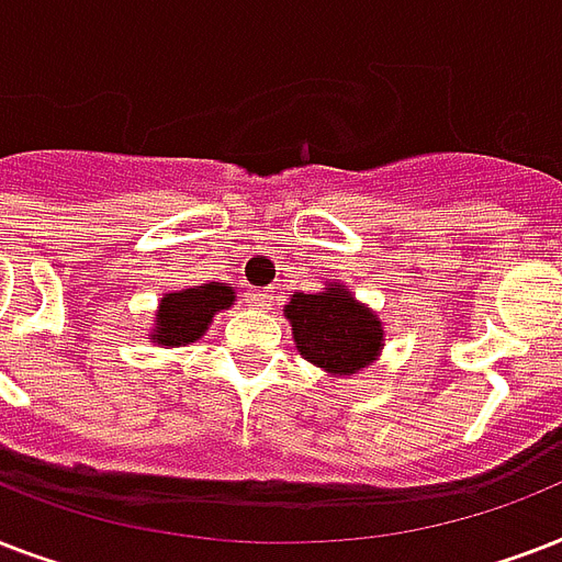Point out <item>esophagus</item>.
I'll list each match as a JSON object with an SVG mask.
<instances>
[{
    "mask_svg": "<svg viewBox=\"0 0 562 562\" xmlns=\"http://www.w3.org/2000/svg\"><path fill=\"white\" fill-rule=\"evenodd\" d=\"M247 297H250V303H254V306H259V308L273 306V291L271 289H254L250 294H247Z\"/></svg>",
    "mask_w": 562,
    "mask_h": 562,
    "instance_id": "obj_1",
    "label": "esophagus"
}]
</instances>
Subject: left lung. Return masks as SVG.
<instances>
[{"label": "left lung", "instance_id": "left-lung-1", "mask_svg": "<svg viewBox=\"0 0 562 562\" xmlns=\"http://www.w3.org/2000/svg\"><path fill=\"white\" fill-rule=\"evenodd\" d=\"M300 356L317 368L350 375L382 350V324L350 297V291L294 294L285 306Z\"/></svg>", "mask_w": 562, "mask_h": 562}]
</instances>
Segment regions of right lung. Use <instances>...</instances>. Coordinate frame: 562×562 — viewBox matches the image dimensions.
Returning <instances> with one entry per match:
<instances>
[{
	"mask_svg": "<svg viewBox=\"0 0 562 562\" xmlns=\"http://www.w3.org/2000/svg\"><path fill=\"white\" fill-rule=\"evenodd\" d=\"M233 297H236V291L224 282H206V285L166 294L160 312H157V329H154L151 338L157 344H166V347L198 341L203 329L210 326L212 315L227 308Z\"/></svg>",
	"mask_w": 562,
	"mask_h": 562,
	"instance_id": "right-lung-1",
	"label": "right lung"
}]
</instances>
